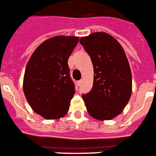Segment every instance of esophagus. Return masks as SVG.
<instances>
[{
	"label": "esophagus",
	"mask_w": 156,
	"mask_h": 156,
	"mask_svg": "<svg viewBox=\"0 0 156 156\" xmlns=\"http://www.w3.org/2000/svg\"><path fill=\"white\" fill-rule=\"evenodd\" d=\"M81 83H82V80H79L78 82H77V84L79 85V86L80 85H81Z\"/></svg>",
	"instance_id": "1"
}]
</instances>
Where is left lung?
<instances>
[{
  "mask_svg": "<svg viewBox=\"0 0 156 156\" xmlns=\"http://www.w3.org/2000/svg\"><path fill=\"white\" fill-rule=\"evenodd\" d=\"M80 43L90 56L94 73L91 90L82 95L87 110L98 120L114 119L123 111L132 93L131 70L124 50L104 32L81 37Z\"/></svg>",
  "mask_w": 156,
  "mask_h": 156,
  "instance_id": "8db88e82",
  "label": "left lung"
}]
</instances>
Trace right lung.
<instances>
[{
    "label": "right lung",
    "mask_w": 156,
    "mask_h": 156,
    "mask_svg": "<svg viewBox=\"0 0 156 156\" xmlns=\"http://www.w3.org/2000/svg\"><path fill=\"white\" fill-rule=\"evenodd\" d=\"M79 41L73 36H56L37 47L26 67L23 91L36 113L47 119L63 117L75 94L68 59Z\"/></svg>",
    "instance_id": "1"
}]
</instances>
